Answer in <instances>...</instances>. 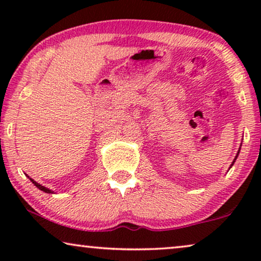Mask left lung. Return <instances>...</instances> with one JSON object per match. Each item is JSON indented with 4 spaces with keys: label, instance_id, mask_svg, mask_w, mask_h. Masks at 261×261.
I'll use <instances>...</instances> for the list:
<instances>
[{
    "label": "left lung",
    "instance_id": "obj_1",
    "mask_svg": "<svg viewBox=\"0 0 261 261\" xmlns=\"http://www.w3.org/2000/svg\"><path fill=\"white\" fill-rule=\"evenodd\" d=\"M239 152H240V151H239ZM239 152H238V154H237V156H235V159L233 160V163H231V165H230V167H231V166H233V164L235 163V160H237V158H238V155H239Z\"/></svg>",
    "mask_w": 261,
    "mask_h": 261
}]
</instances>
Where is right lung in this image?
Listing matches in <instances>:
<instances>
[{
  "instance_id": "obj_1",
  "label": "right lung",
  "mask_w": 261,
  "mask_h": 261,
  "mask_svg": "<svg viewBox=\"0 0 261 261\" xmlns=\"http://www.w3.org/2000/svg\"><path fill=\"white\" fill-rule=\"evenodd\" d=\"M30 179H31V181H32V183H33L34 185H35V187H37L38 189H40V190L41 191H44V192H46V194H52V190H49V189H47V188H45V187H42V185H40V184H39V183H37V181H34L33 179H32V178H30Z\"/></svg>"
}]
</instances>
